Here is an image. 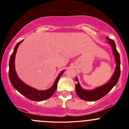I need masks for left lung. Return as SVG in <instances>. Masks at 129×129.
<instances>
[{"label": "left lung", "instance_id": "8db88e82", "mask_svg": "<svg viewBox=\"0 0 129 129\" xmlns=\"http://www.w3.org/2000/svg\"><path fill=\"white\" fill-rule=\"evenodd\" d=\"M107 40H108L107 43L110 44L112 50L113 54H114V58L115 60L116 63V67H115V71L112 76L110 79V80L104 85L101 86L96 87L92 90H86L84 89L80 86L77 78H75V81L77 84H75V91L77 94L81 99L84 100L86 101H95L99 100L100 99L104 97L106 94H107L116 85L119 80V77L120 74V55L118 53L116 49L114 40L110 39L109 37H107Z\"/></svg>", "mask_w": 129, "mask_h": 129}]
</instances>
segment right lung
<instances>
[{
  "label": "right lung",
  "instance_id": "add662e5",
  "mask_svg": "<svg viewBox=\"0 0 129 129\" xmlns=\"http://www.w3.org/2000/svg\"><path fill=\"white\" fill-rule=\"evenodd\" d=\"M23 40H24L19 42L16 44V45L14 47V52H13L11 56H10V60H9V79H10V82H11L12 85L14 87V89L17 90L22 95L25 96L26 98L33 101H45V100H47L49 98H50L54 94L55 91L56 90L57 83H58V80H59L60 77L62 76V75L64 72L65 71H62L58 74L55 80L54 81V83L53 84L52 86L47 90H39L25 84L24 82L20 80V78L18 77L16 71H15V58L17 53V50L18 47H19V45L22 42Z\"/></svg>",
  "mask_w": 129,
  "mask_h": 129
}]
</instances>
